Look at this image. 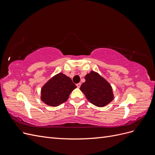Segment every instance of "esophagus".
I'll list each match as a JSON object with an SVG mask.
<instances>
[{"label": "esophagus", "instance_id": "obj_1", "mask_svg": "<svg viewBox=\"0 0 155 155\" xmlns=\"http://www.w3.org/2000/svg\"><path fill=\"white\" fill-rule=\"evenodd\" d=\"M76 86H77V87H78V88H79V87H81V83H77V84H76Z\"/></svg>", "mask_w": 155, "mask_h": 155}]
</instances>
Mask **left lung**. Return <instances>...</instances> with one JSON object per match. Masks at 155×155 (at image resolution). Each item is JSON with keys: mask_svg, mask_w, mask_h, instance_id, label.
I'll return each mask as SVG.
<instances>
[{"mask_svg": "<svg viewBox=\"0 0 155 155\" xmlns=\"http://www.w3.org/2000/svg\"><path fill=\"white\" fill-rule=\"evenodd\" d=\"M85 79V82L82 83L80 90L92 104L102 107L113 100L111 85L99 74L91 71L86 75Z\"/></svg>", "mask_w": 155, "mask_h": 155, "instance_id": "8db88e82", "label": "left lung"}]
</instances>
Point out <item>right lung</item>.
Segmentation results:
<instances>
[{
  "label": "right lung",
  "instance_id": "right-lung-1",
  "mask_svg": "<svg viewBox=\"0 0 155 155\" xmlns=\"http://www.w3.org/2000/svg\"><path fill=\"white\" fill-rule=\"evenodd\" d=\"M76 88L71 79L63 73H59L42 87L41 99L49 106H58L68 100L70 94Z\"/></svg>",
  "mask_w": 155,
  "mask_h": 155
}]
</instances>
